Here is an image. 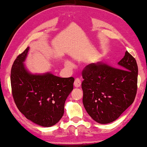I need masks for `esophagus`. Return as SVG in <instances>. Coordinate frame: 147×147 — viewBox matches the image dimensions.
I'll list each match as a JSON object with an SVG mask.
<instances>
[{
  "instance_id": "esophagus-1",
  "label": "esophagus",
  "mask_w": 147,
  "mask_h": 147,
  "mask_svg": "<svg viewBox=\"0 0 147 147\" xmlns=\"http://www.w3.org/2000/svg\"><path fill=\"white\" fill-rule=\"evenodd\" d=\"M74 87H76V88H79L81 86V81H80V79H76V80H75V81H74Z\"/></svg>"
}]
</instances>
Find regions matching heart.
Returning <instances> with one entry per match:
<instances>
[{
  "label": "heart",
  "mask_w": 147,
  "mask_h": 147,
  "mask_svg": "<svg viewBox=\"0 0 147 147\" xmlns=\"http://www.w3.org/2000/svg\"><path fill=\"white\" fill-rule=\"evenodd\" d=\"M65 65H66V66H67L68 68H71V67H72V65H71V63L70 62H68V61H66V63H65Z\"/></svg>",
  "instance_id": "obj_1"
}]
</instances>
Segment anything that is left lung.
<instances>
[{
  "instance_id": "1",
  "label": "left lung",
  "mask_w": 147,
  "mask_h": 147,
  "mask_svg": "<svg viewBox=\"0 0 147 147\" xmlns=\"http://www.w3.org/2000/svg\"><path fill=\"white\" fill-rule=\"evenodd\" d=\"M118 68L90 64L82 71L83 105L97 123L115 121L134 100L138 73L136 61L126 51Z\"/></svg>"
}]
</instances>
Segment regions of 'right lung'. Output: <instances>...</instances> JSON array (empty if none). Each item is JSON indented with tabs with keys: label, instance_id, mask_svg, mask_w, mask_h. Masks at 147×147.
I'll return each mask as SVG.
<instances>
[{
	"label": "right lung",
	"instance_id": "1",
	"mask_svg": "<svg viewBox=\"0 0 147 147\" xmlns=\"http://www.w3.org/2000/svg\"><path fill=\"white\" fill-rule=\"evenodd\" d=\"M29 47L16 57L11 71L12 94L26 118L44 127L54 125L64 114L65 103L73 90V77L61 78L51 72L32 74L24 64Z\"/></svg>",
	"mask_w": 147,
	"mask_h": 147
}]
</instances>
